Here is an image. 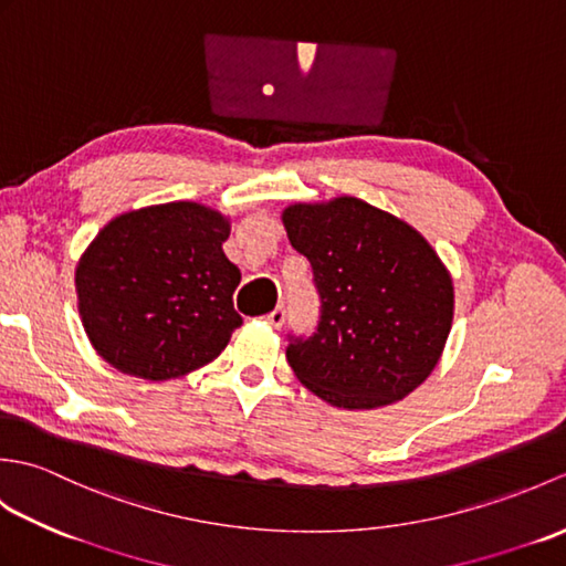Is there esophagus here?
<instances>
[{
	"label": "esophagus",
	"mask_w": 566,
	"mask_h": 566,
	"mask_svg": "<svg viewBox=\"0 0 566 566\" xmlns=\"http://www.w3.org/2000/svg\"><path fill=\"white\" fill-rule=\"evenodd\" d=\"M284 318H286L284 306H276V308H272L270 314H268V323H270V326H274V328H280L282 323H284Z\"/></svg>",
	"instance_id": "esophagus-1"
}]
</instances>
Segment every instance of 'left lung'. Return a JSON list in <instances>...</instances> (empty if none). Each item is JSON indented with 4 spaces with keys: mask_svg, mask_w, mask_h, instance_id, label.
Here are the masks:
<instances>
[{
    "mask_svg": "<svg viewBox=\"0 0 566 566\" xmlns=\"http://www.w3.org/2000/svg\"><path fill=\"white\" fill-rule=\"evenodd\" d=\"M282 221L311 262L318 326L286 363L338 408L401 401L436 369L452 328V276L416 228L355 197L294 203Z\"/></svg>",
    "mask_w": 566,
    "mask_h": 566,
    "instance_id": "obj_1",
    "label": "left lung"
}]
</instances>
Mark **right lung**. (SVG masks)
<instances>
[{"label": "right lung", "mask_w": 566, "mask_h": 566, "mask_svg": "<svg viewBox=\"0 0 566 566\" xmlns=\"http://www.w3.org/2000/svg\"><path fill=\"white\" fill-rule=\"evenodd\" d=\"M231 223L195 201L128 211L106 223L75 272L84 333L106 363L150 381L221 355L243 323L240 270L223 255Z\"/></svg>", "instance_id": "right-lung-1"}]
</instances>
